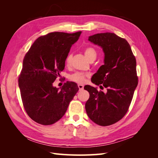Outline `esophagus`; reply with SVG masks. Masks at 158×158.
I'll list each match as a JSON object with an SVG mask.
<instances>
[{"instance_id":"1","label":"esophagus","mask_w":158,"mask_h":158,"mask_svg":"<svg viewBox=\"0 0 158 158\" xmlns=\"http://www.w3.org/2000/svg\"><path fill=\"white\" fill-rule=\"evenodd\" d=\"M78 87L80 90H82L84 89V85H82V84H78Z\"/></svg>"}]
</instances>
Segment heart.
<instances>
[{"label":"heart","instance_id":"obj_1","mask_svg":"<svg viewBox=\"0 0 158 158\" xmlns=\"http://www.w3.org/2000/svg\"><path fill=\"white\" fill-rule=\"evenodd\" d=\"M84 54L88 60H89L92 57H96V51L95 50L92 48V47H86L84 49ZM71 59H72V55L71 54H69L66 57L65 60V63L66 65L69 66L70 64L71 63ZM88 76L87 74H85L83 73H80V72H76L74 74H71L70 76V80L73 82L78 83V84H82L84 83L85 80V78Z\"/></svg>","mask_w":158,"mask_h":158}]
</instances>
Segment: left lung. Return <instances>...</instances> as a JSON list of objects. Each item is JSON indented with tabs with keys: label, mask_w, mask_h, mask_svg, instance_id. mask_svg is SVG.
<instances>
[{
	"label": "left lung",
	"mask_w": 158,
	"mask_h": 158,
	"mask_svg": "<svg viewBox=\"0 0 158 158\" xmlns=\"http://www.w3.org/2000/svg\"><path fill=\"white\" fill-rule=\"evenodd\" d=\"M88 40L102 48L104 64L91 79L107 92L86 85L89 93L85 108L89 118L100 126H109L125 115L138 85L136 61L127 41L113 33H97ZM102 86V85H100Z\"/></svg>",
	"instance_id": "left-lung-1"
}]
</instances>
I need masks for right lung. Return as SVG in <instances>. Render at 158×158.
<instances>
[{"label":"right lung","mask_w":158,"mask_h":158,"mask_svg":"<svg viewBox=\"0 0 158 158\" xmlns=\"http://www.w3.org/2000/svg\"><path fill=\"white\" fill-rule=\"evenodd\" d=\"M81 33L56 31L41 36L24 56L18 85L26 113L37 123L50 125L58 121L78 92L73 82L60 89L52 83L64 70L66 57Z\"/></svg>","instance_id":"right-lung-1"}]
</instances>
